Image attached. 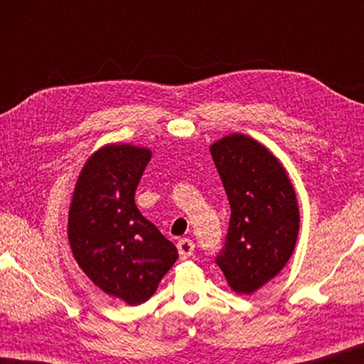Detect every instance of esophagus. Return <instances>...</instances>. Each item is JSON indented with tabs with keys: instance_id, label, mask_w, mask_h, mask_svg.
Instances as JSON below:
<instances>
[{
	"instance_id": "obj_1",
	"label": "esophagus",
	"mask_w": 364,
	"mask_h": 364,
	"mask_svg": "<svg viewBox=\"0 0 364 364\" xmlns=\"http://www.w3.org/2000/svg\"><path fill=\"white\" fill-rule=\"evenodd\" d=\"M177 248H178V255H181L182 260H186V258L192 255L196 245H193V242L191 240V238H182V240L177 242Z\"/></svg>"
}]
</instances>
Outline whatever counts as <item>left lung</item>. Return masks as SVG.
<instances>
[{
	"label": "left lung",
	"mask_w": 364,
	"mask_h": 364,
	"mask_svg": "<svg viewBox=\"0 0 364 364\" xmlns=\"http://www.w3.org/2000/svg\"><path fill=\"white\" fill-rule=\"evenodd\" d=\"M210 154L232 210L215 263L233 290L248 295L291 257L300 227L295 191L280 162L250 137L232 134Z\"/></svg>",
	"instance_id": "left-lung-1"
}]
</instances>
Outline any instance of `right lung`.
<instances>
[{"instance_id":"1","label":"right lung","mask_w":364,"mask_h":364,"mask_svg":"<svg viewBox=\"0 0 364 364\" xmlns=\"http://www.w3.org/2000/svg\"><path fill=\"white\" fill-rule=\"evenodd\" d=\"M151 151L107 146L89 159L69 210L73 255L109 296L141 305L178 258L177 248L139 212L134 200Z\"/></svg>"}]
</instances>
